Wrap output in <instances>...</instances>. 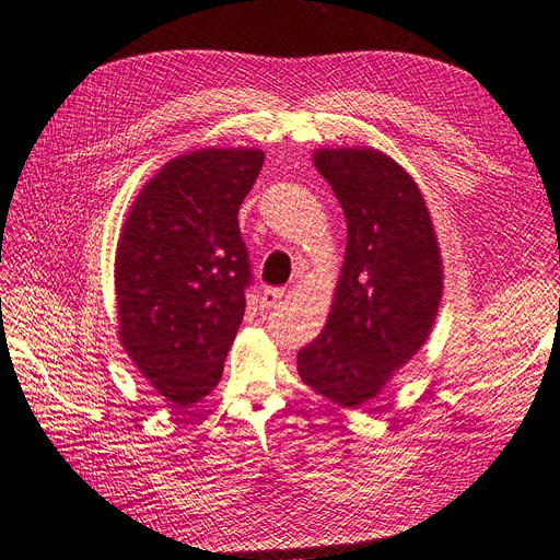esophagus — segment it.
Masks as SVG:
<instances>
[{
	"instance_id": "1",
	"label": "esophagus",
	"mask_w": 560,
	"mask_h": 560,
	"mask_svg": "<svg viewBox=\"0 0 560 560\" xmlns=\"http://www.w3.org/2000/svg\"><path fill=\"white\" fill-rule=\"evenodd\" d=\"M284 296V289H264L261 296H259V305L261 307H273L276 303H280V299Z\"/></svg>"
}]
</instances>
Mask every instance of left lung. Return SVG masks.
<instances>
[{"label": "left lung", "mask_w": 560, "mask_h": 560, "mask_svg": "<svg viewBox=\"0 0 560 560\" xmlns=\"http://www.w3.org/2000/svg\"><path fill=\"white\" fill-rule=\"evenodd\" d=\"M312 163L347 218V248L322 332L296 355L303 384L361 409L428 342L443 296L432 215L413 176L372 147L317 149Z\"/></svg>", "instance_id": "1"}]
</instances>
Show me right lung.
I'll list each match as a JSON object with an SVG mask.
<instances>
[{"label":"right lung","instance_id":"right-lung-1","mask_svg":"<svg viewBox=\"0 0 560 560\" xmlns=\"http://www.w3.org/2000/svg\"><path fill=\"white\" fill-rule=\"evenodd\" d=\"M264 163L255 147L167 161L132 199L117 243L119 342L174 409L220 382L245 312L248 253L238 207Z\"/></svg>","mask_w":560,"mask_h":560}]
</instances>
